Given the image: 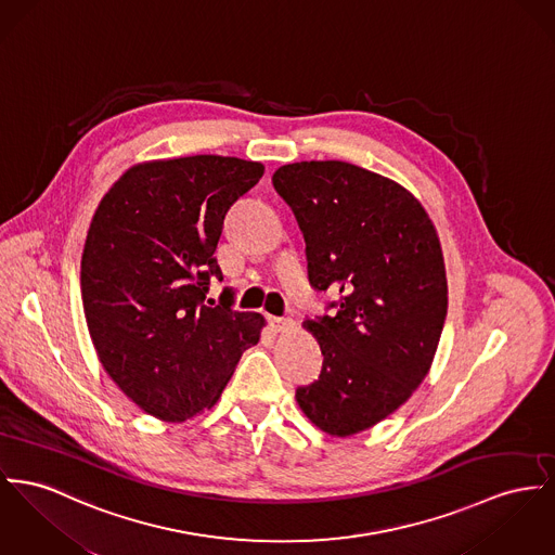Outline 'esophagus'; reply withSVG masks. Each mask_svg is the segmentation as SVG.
Masks as SVG:
<instances>
[{
	"mask_svg": "<svg viewBox=\"0 0 555 555\" xmlns=\"http://www.w3.org/2000/svg\"><path fill=\"white\" fill-rule=\"evenodd\" d=\"M269 324H271V328L275 333H288L295 326V322L288 320V318H269Z\"/></svg>",
	"mask_w": 555,
	"mask_h": 555,
	"instance_id": "esophagus-1",
	"label": "esophagus"
}]
</instances>
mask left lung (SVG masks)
<instances>
[{
  "label": "left lung",
  "instance_id": "left-lung-1",
  "mask_svg": "<svg viewBox=\"0 0 555 555\" xmlns=\"http://www.w3.org/2000/svg\"><path fill=\"white\" fill-rule=\"evenodd\" d=\"M271 181L302 231L311 286L338 295L331 315L302 322L324 364L296 402L331 436L366 431L431 369L448 309L438 231L408 189L347 162L286 164Z\"/></svg>",
  "mask_w": 555,
  "mask_h": 555
}]
</instances>
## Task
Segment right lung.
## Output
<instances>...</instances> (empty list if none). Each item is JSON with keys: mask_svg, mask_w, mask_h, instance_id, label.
Returning <instances> with one entry per match:
<instances>
[{"mask_svg": "<svg viewBox=\"0 0 555 555\" xmlns=\"http://www.w3.org/2000/svg\"><path fill=\"white\" fill-rule=\"evenodd\" d=\"M262 172L222 155L137 164L92 217L81 255L88 331L117 387L155 418L183 423L215 406L259 343L260 313L235 311L231 296L210 308L206 293L222 280L224 215Z\"/></svg>", "mask_w": 555, "mask_h": 555, "instance_id": "add662e5", "label": "right lung"}]
</instances>
